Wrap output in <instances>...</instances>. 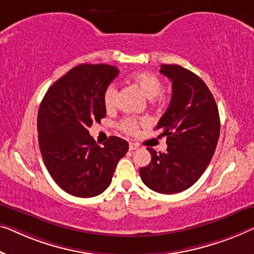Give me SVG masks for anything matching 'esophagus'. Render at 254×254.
Instances as JSON below:
<instances>
[{
    "mask_svg": "<svg viewBox=\"0 0 254 254\" xmlns=\"http://www.w3.org/2000/svg\"><path fill=\"white\" fill-rule=\"evenodd\" d=\"M128 149H130V150H135V149H138V145H137V143L130 142V145H128Z\"/></svg>",
    "mask_w": 254,
    "mask_h": 254,
    "instance_id": "34e87169",
    "label": "esophagus"
}]
</instances>
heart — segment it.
Segmentation results:
<instances>
[{
    "label": "heart",
    "instance_id": "heart-1",
    "mask_svg": "<svg viewBox=\"0 0 254 254\" xmlns=\"http://www.w3.org/2000/svg\"><path fill=\"white\" fill-rule=\"evenodd\" d=\"M132 81L137 84L140 90L148 98H160L162 82L156 75L150 71H139L132 76ZM117 86L115 83H111L104 91V105L107 111H113L116 107ZM139 127L138 120L133 117H127L120 123V128L127 134H134Z\"/></svg>",
    "mask_w": 254,
    "mask_h": 254
}]
</instances>
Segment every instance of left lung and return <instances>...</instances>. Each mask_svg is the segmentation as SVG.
<instances>
[{"instance_id":"8db88e82","label":"left lung","mask_w":254,"mask_h":254,"mask_svg":"<svg viewBox=\"0 0 254 254\" xmlns=\"http://www.w3.org/2000/svg\"><path fill=\"white\" fill-rule=\"evenodd\" d=\"M172 82V98L156 126L168 149L147 148L151 161L139 170L142 183L161 194H177L191 187L212 160L220 134V119L207 85L179 65H162Z\"/></svg>"}]
</instances>
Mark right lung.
Listing matches in <instances>:
<instances>
[{"mask_svg":"<svg viewBox=\"0 0 254 254\" xmlns=\"http://www.w3.org/2000/svg\"><path fill=\"white\" fill-rule=\"evenodd\" d=\"M119 73L115 66L82 64L56 81L40 105L37 132L44 164L56 184L76 197L106 190L128 149L119 137L100 147L88 131L106 116L104 91Z\"/></svg>","mask_w":254,"mask_h":254,"instance_id":"obj_1","label":"right lung"}]
</instances>
